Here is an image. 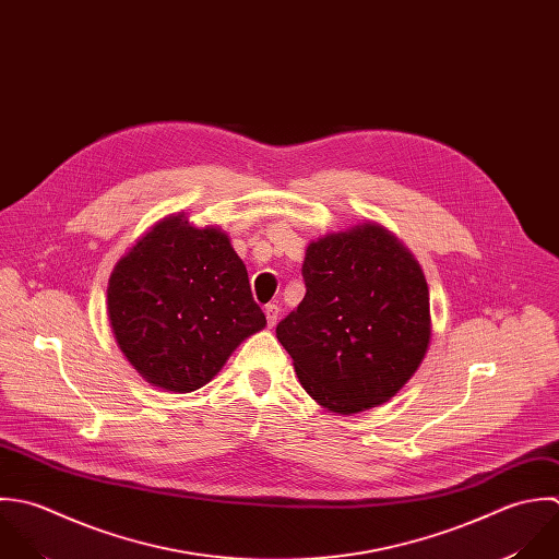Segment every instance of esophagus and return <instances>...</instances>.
<instances>
[{
  "mask_svg": "<svg viewBox=\"0 0 559 559\" xmlns=\"http://www.w3.org/2000/svg\"><path fill=\"white\" fill-rule=\"evenodd\" d=\"M264 314H266L269 328H273L277 323V319H280V308L275 304H269V306H264Z\"/></svg>",
  "mask_w": 559,
  "mask_h": 559,
  "instance_id": "esophagus-1",
  "label": "esophagus"
}]
</instances>
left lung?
Returning <instances> with one entry per match:
<instances>
[{"label":"left lung","mask_w":559,"mask_h":559,"mask_svg":"<svg viewBox=\"0 0 559 559\" xmlns=\"http://www.w3.org/2000/svg\"><path fill=\"white\" fill-rule=\"evenodd\" d=\"M301 275L306 297L275 330L301 385L336 414L385 403L429 347L420 264L394 234L369 221L312 240Z\"/></svg>","instance_id":"8db88e82"}]
</instances>
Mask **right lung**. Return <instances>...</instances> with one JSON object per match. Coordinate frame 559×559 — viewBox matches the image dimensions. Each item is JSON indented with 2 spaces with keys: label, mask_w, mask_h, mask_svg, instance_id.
Here are the masks:
<instances>
[{
  "label": "right lung",
  "mask_w": 559,
  "mask_h": 559,
  "mask_svg": "<svg viewBox=\"0 0 559 559\" xmlns=\"http://www.w3.org/2000/svg\"><path fill=\"white\" fill-rule=\"evenodd\" d=\"M108 317L128 362L171 392L207 383L266 325L227 234L194 227L185 212L158 221L117 262Z\"/></svg>",
  "instance_id": "obj_1"
}]
</instances>
